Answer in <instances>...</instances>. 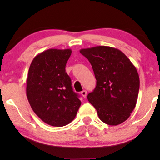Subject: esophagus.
<instances>
[{"label":"esophagus","instance_id":"1","mask_svg":"<svg viewBox=\"0 0 160 160\" xmlns=\"http://www.w3.org/2000/svg\"><path fill=\"white\" fill-rule=\"evenodd\" d=\"M81 95H82V96L83 97V98H86V95H87V92H86V90H82L81 92Z\"/></svg>","mask_w":160,"mask_h":160}]
</instances>
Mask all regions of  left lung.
Wrapping results in <instances>:
<instances>
[{"instance_id": "left-lung-1", "label": "left lung", "mask_w": 160, "mask_h": 160, "mask_svg": "<svg viewBox=\"0 0 160 160\" xmlns=\"http://www.w3.org/2000/svg\"><path fill=\"white\" fill-rule=\"evenodd\" d=\"M80 52L90 62L97 80L87 98L99 119L110 126L123 122L136 105L140 86L136 68L113 47L98 46L81 49Z\"/></svg>"}]
</instances>
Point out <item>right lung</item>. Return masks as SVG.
I'll list each match as a JSON object with an SVG mask.
<instances>
[{"instance_id": "1", "label": "right lung", "mask_w": 160, "mask_h": 160, "mask_svg": "<svg viewBox=\"0 0 160 160\" xmlns=\"http://www.w3.org/2000/svg\"><path fill=\"white\" fill-rule=\"evenodd\" d=\"M71 49H49L34 57L26 80V95L34 113L47 124L64 126L74 120L81 102L73 91L65 65Z\"/></svg>"}]
</instances>
